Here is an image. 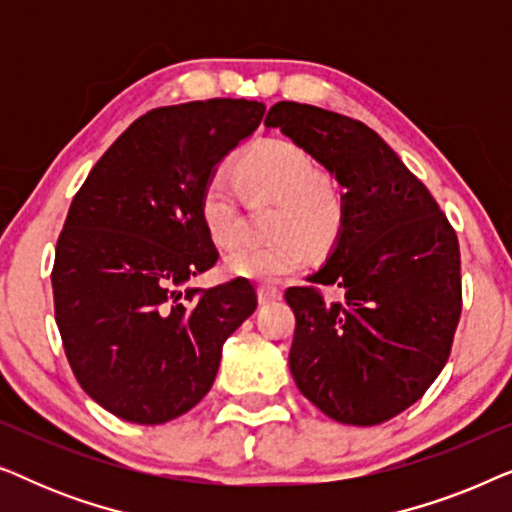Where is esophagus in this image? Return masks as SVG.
Wrapping results in <instances>:
<instances>
[{"label": "esophagus", "instance_id": "obj_1", "mask_svg": "<svg viewBox=\"0 0 512 512\" xmlns=\"http://www.w3.org/2000/svg\"><path fill=\"white\" fill-rule=\"evenodd\" d=\"M279 298H282V289H277V286H270V284L258 286V303L261 305L275 303Z\"/></svg>", "mask_w": 512, "mask_h": 512}]
</instances>
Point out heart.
<instances>
[{
    "label": "heart",
    "mask_w": 512,
    "mask_h": 512,
    "mask_svg": "<svg viewBox=\"0 0 512 512\" xmlns=\"http://www.w3.org/2000/svg\"><path fill=\"white\" fill-rule=\"evenodd\" d=\"M242 184L256 195L279 200L272 242H244L226 256V270L251 282H275L305 263L300 237L312 244L331 240L340 223V200L335 188L321 177L319 160L303 146L268 139L240 160ZM200 219L216 244L228 247L240 240L244 228V195L228 170H216L200 195Z\"/></svg>",
    "instance_id": "1"
}]
</instances>
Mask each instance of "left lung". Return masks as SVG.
I'll return each mask as SVG.
<instances>
[{
    "mask_svg": "<svg viewBox=\"0 0 512 512\" xmlns=\"http://www.w3.org/2000/svg\"><path fill=\"white\" fill-rule=\"evenodd\" d=\"M265 128L310 151L342 186L328 261L291 286L289 368L335 422L375 426L419 401L445 368L461 314L459 240L422 181L354 118L277 102ZM338 285L326 301L319 285Z\"/></svg>",
    "mask_w": 512,
    "mask_h": 512,
    "instance_id": "obj_1",
    "label": "left lung"
}]
</instances>
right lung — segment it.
Instances as JSON below:
<instances>
[{
    "mask_svg": "<svg viewBox=\"0 0 512 512\" xmlns=\"http://www.w3.org/2000/svg\"><path fill=\"white\" fill-rule=\"evenodd\" d=\"M263 114L230 97L153 109L74 195L55 247V321L83 391L125 422L165 424L198 405L223 342L256 310L247 279L179 286L219 258L202 188Z\"/></svg>",
    "mask_w": 512,
    "mask_h": 512,
    "instance_id": "add662e5",
    "label": "right lung"
}]
</instances>
